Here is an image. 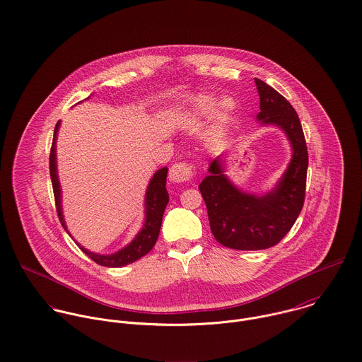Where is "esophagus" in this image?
<instances>
[{"label":"esophagus","instance_id":"esophagus-1","mask_svg":"<svg viewBox=\"0 0 362 362\" xmlns=\"http://www.w3.org/2000/svg\"><path fill=\"white\" fill-rule=\"evenodd\" d=\"M194 174H195V168L191 164H188V163H175L170 168L168 178H170L171 182L180 184V182L189 181Z\"/></svg>","mask_w":362,"mask_h":362}]
</instances>
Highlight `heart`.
Returning <instances> with one entry per match:
<instances>
[{
	"label": "heart",
	"instance_id": "1",
	"mask_svg": "<svg viewBox=\"0 0 362 362\" xmlns=\"http://www.w3.org/2000/svg\"><path fill=\"white\" fill-rule=\"evenodd\" d=\"M187 110H188L191 118H194L197 121L206 119L215 112L216 114L214 115L215 126L222 127L230 119L232 112L235 110V103L232 98H225L218 104V98H215V97L198 95V97L188 100Z\"/></svg>",
	"mask_w": 362,
	"mask_h": 362
}]
</instances>
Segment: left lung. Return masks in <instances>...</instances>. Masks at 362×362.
<instances>
[{"label":"left lung","instance_id":"1","mask_svg":"<svg viewBox=\"0 0 362 362\" xmlns=\"http://www.w3.org/2000/svg\"><path fill=\"white\" fill-rule=\"evenodd\" d=\"M254 81L259 95L257 121L279 127L291 144L286 170L271 191L250 194L225 174V154H221L199 184L215 239L225 247L245 251L269 248L291 230L303 208L308 173V147L296 111L267 83Z\"/></svg>","mask_w":362,"mask_h":362}]
</instances>
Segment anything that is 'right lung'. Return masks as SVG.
Instances as JSON below:
<instances>
[{"instance_id": "obj_1", "label": "right lung", "mask_w": 362, "mask_h": 362, "mask_svg": "<svg viewBox=\"0 0 362 362\" xmlns=\"http://www.w3.org/2000/svg\"><path fill=\"white\" fill-rule=\"evenodd\" d=\"M90 98V97H88ZM86 98V100H88ZM60 127V121L56 123L54 127V134H53V143H52V150H50V178H52V185H53V192H54V201H56V209L57 215L60 219L62 226L64 230L69 233L64 216H63V208H62V188H60V181L57 175V160H56V140H57V132ZM167 173L168 168L163 167L154 173L151 177L146 195H144V222L143 228L140 232L134 236V239L130 241L127 245H124L119 251L112 252V254H98L94 251H90L84 248L80 243L77 245L81 248L83 252H86L93 261H95L100 265L104 267H111V268H119L123 265L132 264L146 255L156 244L161 222H163V215L165 211V206L168 204V192L165 188L167 182ZM70 235V233H69ZM71 236V235H70Z\"/></svg>"}]
</instances>
